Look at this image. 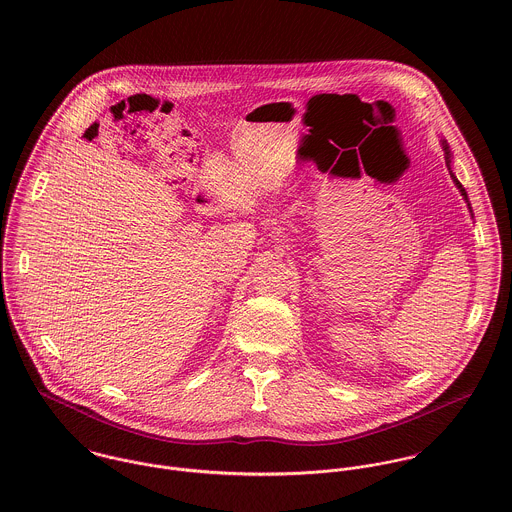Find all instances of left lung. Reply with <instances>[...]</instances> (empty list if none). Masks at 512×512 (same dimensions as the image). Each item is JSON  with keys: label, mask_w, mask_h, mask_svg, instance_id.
I'll return each instance as SVG.
<instances>
[{"label": "left lung", "mask_w": 512, "mask_h": 512, "mask_svg": "<svg viewBox=\"0 0 512 512\" xmlns=\"http://www.w3.org/2000/svg\"><path fill=\"white\" fill-rule=\"evenodd\" d=\"M441 142V147H443V155H445V165H447V169H449V175H451V179H453V183H455V187L459 189V193H461V197H463V201L467 203V209H469V213L473 215V211H471V203H469V197H467V191H465V187L459 183V179L455 177V173L451 171V151H449V144H447V140H439Z\"/></svg>", "instance_id": "8db88e82"}]
</instances>
